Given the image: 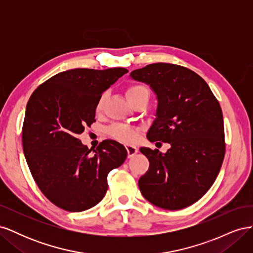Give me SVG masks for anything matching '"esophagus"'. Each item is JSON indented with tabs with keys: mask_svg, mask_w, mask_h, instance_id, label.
<instances>
[{
	"mask_svg": "<svg viewBox=\"0 0 253 253\" xmlns=\"http://www.w3.org/2000/svg\"><path fill=\"white\" fill-rule=\"evenodd\" d=\"M126 152H127V157H133L134 155H136V153L138 152V149H137L135 145H126Z\"/></svg>",
	"mask_w": 253,
	"mask_h": 253,
	"instance_id": "34e87169",
	"label": "esophagus"
}]
</instances>
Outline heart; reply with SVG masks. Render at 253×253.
<instances>
[{
	"label": "heart",
	"mask_w": 253,
	"mask_h": 253,
	"mask_svg": "<svg viewBox=\"0 0 253 253\" xmlns=\"http://www.w3.org/2000/svg\"><path fill=\"white\" fill-rule=\"evenodd\" d=\"M126 94L127 100L129 102L133 101L134 99L139 98V97H148L149 98V95H150L148 87L143 85V84H139V83L129 85L126 88ZM104 101H105V95L103 94L97 102V105H96L97 112H100L102 110ZM108 132H109L110 136L113 137V138L117 139L119 141H122V142H132L133 140H135L136 136H137L136 129L132 126H126V125H114L109 127Z\"/></svg>",
	"instance_id": "b5f03b06"
}]
</instances>
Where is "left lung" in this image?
I'll return each mask as SVG.
<instances>
[{"label": "left lung", "mask_w": 253, "mask_h": 253, "mask_svg": "<svg viewBox=\"0 0 253 253\" xmlns=\"http://www.w3.org/2000/svg\"><path fill=\"white\" fill-rule=\"evenodd\" d=\"M131 78L148 84L157 98L147 137L171 144L166 153L142 147L149 170L138 186L159 208L179 210L196 203L215 181L225 156L223 112L207 82L180 65L154 63Z\"/></svg>", "instance_id": "8db88e82"}]
</instances>
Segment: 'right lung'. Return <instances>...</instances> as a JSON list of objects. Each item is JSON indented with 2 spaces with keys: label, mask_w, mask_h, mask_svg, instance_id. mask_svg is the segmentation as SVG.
Returning <instances> with one entry per match:
<instances>
[{
  "label": "right lung",
  "mask_w": 253,
  "mask_h": 253,
  "mask_svg": "<svg viewBox=\"0 0 253 253\" xmlns=\"http://www.w3.org/2000/svg\"><path fill=\"white\" fill-rule=\"evenodd\" d=\"M127 72L75 68L52 76L30 96L23 151L38 187L59 208L80 212L96 206L108 190L109 173L125 163L121 143L106 139L88 150L78 136L95 121L103 91Z\"/></svg>",
  "instance_id": "1"
}]
</instances>
